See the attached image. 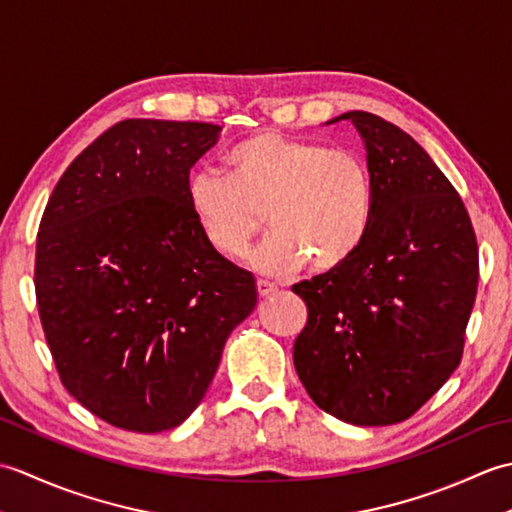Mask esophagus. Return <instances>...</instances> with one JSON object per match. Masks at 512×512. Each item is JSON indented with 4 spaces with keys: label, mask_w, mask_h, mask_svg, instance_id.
<instances>
[{
    "label": "esophagus",
    "mask_w": 512,
    "mask_h": 512,
    "mask_svg": "<svg viewBox=\"0 0 512 512\" xmlns=\"http://www.w3.org/2000/svg\"><path fill=\"white\" fill-rule=\"evenodd\" d=\"M275 290H277V284H273V281H268V279H257V292H259V297H268V295H273Z\"/></svg>",
    "instance_id": "34e87169"
}]
</instances>
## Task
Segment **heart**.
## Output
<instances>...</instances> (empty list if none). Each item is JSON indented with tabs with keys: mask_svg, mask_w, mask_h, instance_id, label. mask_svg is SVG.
<instances>
[{
	"mask_svg": "<svg viewBox=\"0 0 512 512\" xmlns=\"http://www.w3.org/2000/svg\"><path fill=\"white\" fill-rule=\"evenodd\" d=\"M228 176L200 169L187 180V204L217 255L237 259L264 228L273 233L250 255L268 275L345 266L365 242L374 180L361 154L314 138L257 132L226 154Z\"/></svg>",
	"mask_w": 512,
	"mask_h": 512,
	"instance_id": "heart-1",
	"label": "heart"
}]
</instances>
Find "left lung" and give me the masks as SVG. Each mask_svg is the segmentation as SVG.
<instances>
[{"instance_id":"obj_1","label":"left lung","mask_w":512,"mask_h":512,"mask_svg":"<svg viewBox=\"0 0 512 512\" xmlns=\"http://www.w3.org/2000/svg\"><path fill=\"white\" fill-rule=\"evenodd\" d=\"M372 224L345 266L299 281L295 369L314 405L358 427L413 416L462 361L480 257L469 211L416 140L367 112ZM339 121V118H334Z\"/></svg>"}]
</instances>
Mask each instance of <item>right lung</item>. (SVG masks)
I'll return each mask as SVG.
<instances>
[{
	"mask_svg": "<svg viewBox=\"0 0 512 512\" xmlns=\"http://www.w3.org/2000/svg\"><path fill=\"white\" fill-rule=\"evenodd\" d=\"M217 132L127 118L72 160L43 211L41 328L63 387L114 427L187 420L257 303L253 275L206 244L187 204L189 171Z\"/></svg>",
	"mask_w": 512,
	"mask_h": 512,
	"instance_id": "obj_1",
	"label": "right lung"
}]
</instances>
